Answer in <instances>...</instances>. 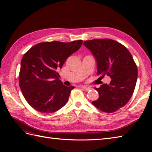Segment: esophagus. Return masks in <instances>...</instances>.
<instances>
[{
  "label": "esophagus",
  "instance_id": "obj_1",
  "mask_svg": "<svg viewBox=\"0 0 152 152\" xmlns=\"http://www.w3.org/2000/svg\"><path fill=\"white\" fill-rule=\"evenodd\" d=\"M81 87L82 89H84L85 91H89L91 89V87H87V86H82Z\"/></svg>",
  "mask_w": 152,
  "mask_h": 152
}]
</instances>
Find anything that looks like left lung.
Segmentation results:
<instances>
[{
	"mask_svg": "<svg viewBox=\"0 0 152 152\" xmlns=\"http://www.w3.org/2000/svg\"><path fill=\"white\" fill-rule=\"evenodd\" d=\"M85 46L90 50L97 62V74L111 78L109 85L104 84L94 89L99 93L94 107L107 113L115 112L125 106L134 93L137 68L128 49L112 39L86 40Z\"/></svg>",
	"mask_w": 152,
	"mask_h": 152,
	"instance_id": "8db88e82",
	"label": "left lung"
}]
</instances>
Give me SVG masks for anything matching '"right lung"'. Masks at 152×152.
Here are the masks:
<instances>
[{"label":"right lung","mask_w":152,"mask_h":152,"mask_svg":"<svg viewBox=\"0 0 152 152\" xmlns=\"http://www.w3.org/2000/svg\"><path fill=\"white\" fill-rule=\"evenodd\" d=\"M82 42V40L41 42L23 56L20 87L26 102L37 111L53 113L66 104L75 87L64 86L59 79L58 70L71 54L79 49Z\"/></svg>","instance_id":"1"}]
</instances>
